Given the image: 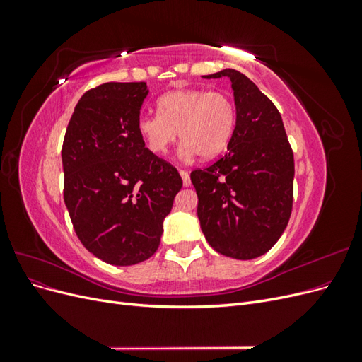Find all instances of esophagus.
I'll list each match as a JSON object with an SVG mask.
<instances>
[{
	"label": "esophagus",
	"instance_id": "34e87169",
	"mask_svg": "<svg viewBox=\"0 0 362 362\" xmlns=\"http://www.w3.org/2000/svg\"><path fill=\"white\" fill-rule=\"evenodd\" d=\"M180 175H181V178H182L184 187H189V185L192 184V181H190V173H189L187 170H180Z\"/></svg>",
	"mask_w": 362,
	"mask_h": 362
}]
</instances>
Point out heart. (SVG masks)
I'll use <instances>...</instances> for the list:
<instances>
[{"label":"heart","mask_w":362,"mask_h":362,"mask_svg":"<svg viewBox=\"0 0 362 362\" xmlns=\"http://www.w3.org/2000/svg\"><path fill=\"white\" fill-rule=\"evenodd\" d=\"M158 113H144L137 119V133L156 156H164L177 141H184L182 156L210 160L221 156L235 128V105L221 90L178 89L157 101Z\"/></svg>","instance_id":"heart-1"}]
</instances>
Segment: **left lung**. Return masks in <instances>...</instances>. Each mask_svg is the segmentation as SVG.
Returning <instances> with one entry per match:
<instances>
[{
  "mask_svg": "<svg viewBox=\"0 0 362 362\" xmlns=\"http://www.w3.org/2000/svg\"><path fill=\"white\" fill-rule=\"evenodd\" d=\"M235 101V128L228 152L190 180L198 193V217L206 242L218 254L252 259L282 235L293 208V149L282 117L246 75L223 69Z\"/></svg>",
  "mask_w": 362,
  "mask_h": 362,
  "instance_id": "obj_1",
  "label": "left lung"
}]
</instances>
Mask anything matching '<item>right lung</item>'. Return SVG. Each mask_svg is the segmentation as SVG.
<instances>
[{"label":"right lung","instance_id":"obj_1","mask_svg":"<svg viewBox=\"0 0 362 362\" xmlns=\"http://www.w3.org/2000/svg\"><path fill=\"white\" fill-rule=\"evenodd\" d=\"M146 83L87 90L64 134L63 198L76 237L95 257L133 266L156 254L182 180L137 133Z\"/></svg>","mask_w":362,"mask_h":362}]
</instances>
